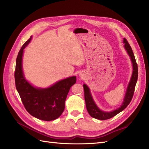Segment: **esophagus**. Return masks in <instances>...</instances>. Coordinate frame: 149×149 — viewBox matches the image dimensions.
Here are the masks:
<instances>
[{
    "label": "esophagus",
    "mask_w": 149,
    "mask_h": 149,
    "mask_svg": "<svg viewBox=\"0 0 149 149\" xmlns=\"http://www.w3.org/2000/svg\"><path fill=\"white\" fill-rule=\"evenodd\" d=\"M80 76H81V78H83V77H84V75L83 74H80V75H79Z\"/></svg>",
    "instance_id": "34e87169"
}]
</instances>
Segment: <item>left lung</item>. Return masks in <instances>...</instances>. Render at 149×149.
Segmentation results:
<instances>
[{"instance_id":"1","label":"left lung","mask_w":149,"mask_h":149,"mask_svg":"<svg viewBox=\"0 0 149 149\" xmlns=\"http://www.w3.org/2000/svg\"><path fill=\"white\" fill-rule=\"evenodd\" d=\"M124 43H125L124 48L130 57L133 66L132 75L128 85L127 91H126L124 99V102L120 107L114 111H112L111 112L102 111L99 109L97 106L96 105L91 96L89 88L86 84H83L84 91V100L86 102V109L89 115L93 118L97 119L99 120H106L113 118V117L119 114L122 111H123L125 108L127 107L132 100L138 78V66L132 49L131 47H130L129 43H128L127 40L125 38H124Z\"/></svg>"}]
</instances>
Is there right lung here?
I'll use <instances>...</instances> for the list:
<instances>
[{
	"mask_svg": "<svg viewBox=\"0 0 149 149\" xmlns=\"http://www.w3.org/2000/svg\"><path fill=\"white\" fill-rule=\"evenodd\" d=\"M31 37L22 47L16 60L15 86L22 103L29 114L40 120L50 121L61 115L70 88L76 81V76L60 81L51 87L36 88L26 81L22 70L24 49L30 42Z\"/></svg>",
	"mask_w": 149,
	"mask_h": 149,
	"instance_id": "1",
	"label": "right lung"
}]
</instances>
